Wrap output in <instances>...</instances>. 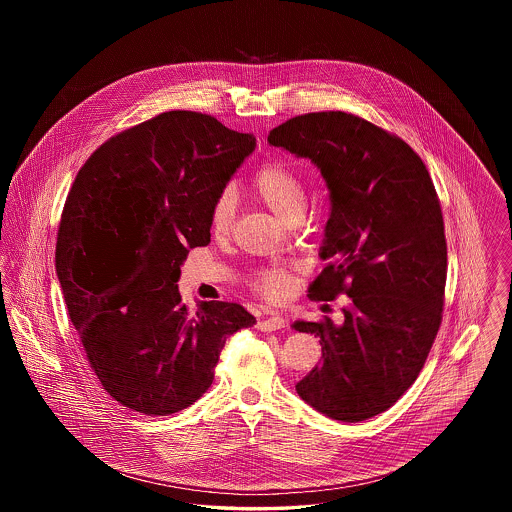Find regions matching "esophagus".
<instances>
[{"mask_svg":"<svg viewBox=\"0 0 512 512\" xmlns=\"http://www.w3.org/2000/svg\"><path fill=\"white\" fill-rule=\"evenodd\" d=\"M257 328L261 330V332H276V330H282V328H286V320L282 317H270L265 318V320H261L259 324H257Z\"/></svg>","mask_w":512,"mask_h":512,"instance_id":"1","label":"esophagus"}]
</instances>
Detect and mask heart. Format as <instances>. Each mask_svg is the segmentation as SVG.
<instances>
[{"label":"heart","instance_id":"obj_1","mask_svg":"<svg viewBox=\"0 0 512 512\" xmlns=\"http://www.w3.org/2000/svg\"><path fill=\"white\" fill-rule=\"evenodd\" d=\"M255 197L265 203L278 219L293 224L299 222L307 209V194L299 174L284 163L272 161L261 167L251 182ZM236 215V199L230 190L217 197L211 209V232L215 238H226L232 232ZM253 288L267 299L278 301L292 292V278L284 270L268 268L253 276Z\"/></svg>","mask_w":512,"mask_h":512}]
</instances>
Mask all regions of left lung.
Instances as JSON below:
<instances>
[{"mask_svg":"<svg viewBox=\"0 0 512 512\" xmlns=\"http://www.w3.org/2000/svg\"><path fill=\"white\" fill-rule=\"evenodd\" d=\"M268 144L309 159L330 192L326 267L309 297H349L340 324L293 322L322 345L295 390L328 418L361 422L413 386L438 334L447 244L436 188L403 140L341 111L282 122Z\"/></svg>","mask_w":512,"mask_h":512,"instance_id":"obj_1","label":"left lung"}]
</instances>
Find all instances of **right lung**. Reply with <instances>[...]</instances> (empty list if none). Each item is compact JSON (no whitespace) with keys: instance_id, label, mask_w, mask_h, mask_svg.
<instances>
[{"instance_id":"add662e5","label":"right lung","mask_w":512,"mask_h":512,"mask_svg":"<svg viewBox=\"0 0 512 512\" xmlns=\"http://www.w3.org/2000/svg\"><path fill=\"white\" fill-rule=\"evenodd\" d=\"M255 146L215 117L169 111L105 142L74 178L55 270L92 370L132 411L194 405L226 338L257 322L226 301L190 315L176 284L190 249L211 242V209Z\"/></svg>"}]
</instances>
